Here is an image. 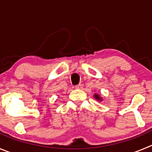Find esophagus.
Here are the masks:
<instances>
[{
    "mask_svg": "<svg viewBox=\"0 0 152 152\" xmlns=\"http://www.w3.org/2000/svg\"><path fill=\"white\" fill-rule=\"evenodd\" d=\"M75 88H76V89H82L83 88V85L79 84V85H77V86H75Z\"/></svg>",
    "mask_w": 152,
    "mask_h": 152,
    "instance_id": "esophagus-1",
    "label": "esophagus"
}]
</instances>
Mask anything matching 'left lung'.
Segmentation results:
<instances>
[{
	"label": "left lung",
	"mask_w": 152,
	"mask_h": 152,
	"mask_svg": "<svg viewBox=\"0 0 152 152\" xmlns=\"http://www.w3.org/2000/svg\"><path fill=\"white\" fill-rule=\"evenodd\" d=\"M94 97L97 101H103V98H102V97H100V94H94Z\"/></svg>",
	"instance_id": "left-lung-1"
}]
</instances>
